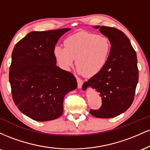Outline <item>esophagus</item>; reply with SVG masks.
Masks as SVG:
<instances>
[{"label": "esophagus", "instance_id": "obj_1", "mask_svg": "<svg viewBox=\"0 0 150 150\" xmlns=\"http://www.w3.org/2000/svg\"><path fill=\"white\" fill-rule=\"evenodd\" d=\"M77 87H78V88H81L82 85H83V81L80 80V79L77 78Z\"/></svg>", "mask_w": 150, "mask_h": 150}]
</instances>
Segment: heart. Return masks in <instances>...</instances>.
<instances>
[{"label": "heart", "mask_w": 150, "mask_h": 150, "mask_svg": "<svg viewBox=\"0 0 150 150\" xmlns=\"http://www.w3.org/2000/svg\"><path fill=\"white\" fill-rule=\"evenodd\" d=\"M64 47L55 46L53 55L63 70H70L75 60L77 71L87 77L100 73L107 64L111 51L109 39L105 36L80 32L67 37Z\"/></svg>", "instance_id": "obj_1"}]
</instances>
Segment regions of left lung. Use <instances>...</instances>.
Segmentation results:
<instances>
[{"mask_svg":"<svg viewBox=\"0 0 150 150\" xmlns=\"http://www.w3.org/2000/svg\"><path fill=\"white\" fill-rule=\"evenodd\" d=\"M107 37L111 51L104 70L83 84L97 89L101 97V107L90 109L93 116L101 118L116 117L131 106L138 82L137 55L130 40L123 32L106 26H94Z\"/></svg>","mask_w":150,"mask_h":150,"instance_id":"left-lung-1","label":"left lung"}]
</instances>
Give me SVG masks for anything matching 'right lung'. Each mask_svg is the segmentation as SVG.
I'll return each mask as SVG.
<instances>
[{
    "label": "right lung",
    "mask_w": 150,
    "mask_h": 150,
    "mask_svg": "<svg viewBox=\"0 0 150 150\" xmlns=\"http://www.w3.org/2000/svg\"><path fill=\"white\" fill-rule=\"evenodd\" d=\"M69 28L32 32L15 44L9 81L13 99L20 111L37 121L58 118L65 94L77 88L73 73L56 66L53 49Z\"/></svg>",
    "instance_id": "add662e5"
}]
</instances>
